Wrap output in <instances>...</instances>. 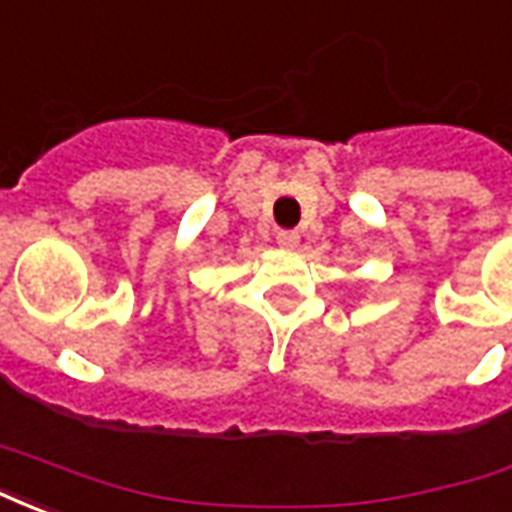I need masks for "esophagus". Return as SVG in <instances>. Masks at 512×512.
<instances>
[{
  "instance_id": "1",
  "label": "esophagus",
  "mask_w": 512,
  "mask_h": 512,
  "mask_svg": "<svg viewBox=\"0 0 512 512\" xmlns=\"http://www.w3.org/2000/svg\"><path fill=\"white\" fill-rule=\"evenodd\" d=\"M277 244L282 246V249H296V246H299V233L282 230V233H277Z\"/></svg>"
}]
</instances>
